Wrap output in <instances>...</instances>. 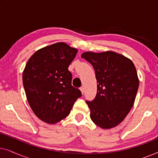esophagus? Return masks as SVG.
Instances as JSON below:
<instances>
[{"mask_svg":"<svg viewBox=\"0 0 158 158\" xmlns=\"http://www.w3.org/2000/svg\"><path fill=\"white\" fill-rule=\"evenodd\" d=\"M80 90H81V94H84V92H85V89H84V88L83 87H81V88H80Z\"/></svg>","mask_w":158,"mask_h":158,"instance_id":"34e87169","label":"esophagus"}]
</instances>
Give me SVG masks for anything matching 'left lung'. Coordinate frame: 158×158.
<instances>
[{
	"label": "left lung",
	"mask_w": 158,
	"mask_h": 158,
	"mask_svg": "<svg viewBox=\"0 0 158 158\" xmlns=\"http://www.w3.org/2000/svg\"><path fill=\"white\" fill-rule=\"evenodd\" d=\"M81 57L94 67L97 80V94L87 101L90 117L103 129L115 127L124 119L134 103L139 78L132 61L113 51L85 52Z\"/></svg>",
	"instance_id": "left-lung-1"
}]
</instances>
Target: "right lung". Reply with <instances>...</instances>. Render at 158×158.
I'll return each instance as SVG.
<instances>
[{
	"instance_id": "right-lung-1",
	"label": "right lung",
	"mask_w": 158,
	"mask_h": 158,
	"mask_svg": "<svg viewBox=\"0 0 158 158\" xmlns=\"http://www.w3.org/2000/svg\"><path fill=\"white\" fill-rule=\"evenodd\" d=\"M77 49L57 42L38 49L23 71V85L28 103L34 114L47 124L67 117L75 101L81 96L72 84L68 67Z\"/></svg>"
}]
</instances>
